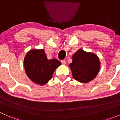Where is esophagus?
<instances>
[{
  "label": "esophagus",
  "mask_w": 120,
  "mask_h": 120,
  "mask_svg": "<svg viewBox=\"0 0 120 120\" xmlns=\"http://www.w3.org/2000/svg\"><path fill=\"white\" fill-rule=\"evenodd\" d=\"M61 63H62V64H63V65L66 64V60H61Z\"/></svg>",
  "instance_id": "1"
}]
</instances>
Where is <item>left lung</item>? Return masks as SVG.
I'll return each mask as SVG.
<instances>
[{
  "label": "left lung",
  "mask_w": 120,
  "mask_h": 120,
  "mask_svg": "<svg viewBox=\"0 0 120 120\" xmlns=\"http://www.w3.org/2000/svg\"><path fill=\"white\" fill-rule=\"evenodd\" d=\"M72 58L69 67L75 80L81 83H88L95 79L100 68L99 58L96 54L79 49Z\"/></svg>",
  "instance_id": "1"
}]
</instances>
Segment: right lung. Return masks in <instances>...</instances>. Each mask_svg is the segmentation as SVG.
<instances>
[{"instance_id": "right-lung-1", "label": "right lung", "mask_w": 120, "mask_h": 120, "mask_svg": "<svg viewBox=\"0 0 120 120\" xmlns=\"http://www.w3.org/2000/svg\"><path fill=\"white\" fill-rule=\"evenodd\" d=\"M61 64L57 59H48L43 49H31L24 59L26 75L32 82L41 86L49 82L56 69Z\"/></svg>"}]
</instances>
